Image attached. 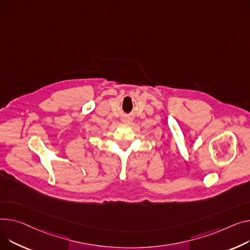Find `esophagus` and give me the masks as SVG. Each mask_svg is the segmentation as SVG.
Wrapping results in <instances>:
<instances>
[{"mask_svg":"<svg viewBox=\"0 0 250 250\" xmlns=\"http://www.w3.org/2000/svg\"><path fill=\"white\" fill-rule=\"evenodd\" d=\"M131 122H132V119L130 118V116H125V118L123 119V123L125 125H129Z\"/></svg>","mask_w":250,"mask_h":250,"instance_id":"1","label":"esophagus"}]
</instances>
